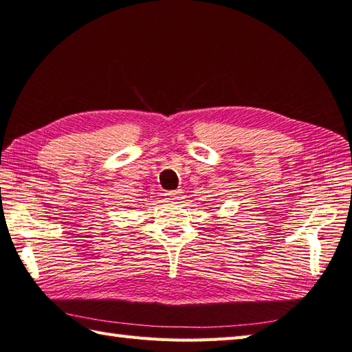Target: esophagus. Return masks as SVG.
<instances>
[{
    "instance_id": "1",
    "label": "esophagus",
    "mask_w": 352,
    "mask_h": 352,
    "mask_svg": "<svg viewBox=\"0 0 352 352\" xmlns=\"http://www.w3.org/2000/svg\"><path fill=\"white\" fill-rule=\"evenodd\" d=\"M181 196H182V191H181V190H177V191H167V192H166V197H167V200H170V201L181 200Z\"/></svg>"
}]
</instances>
